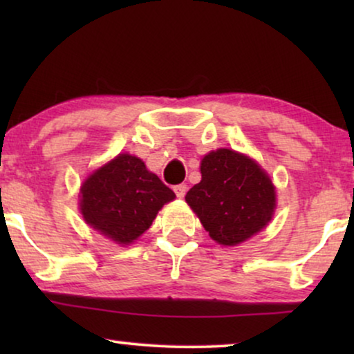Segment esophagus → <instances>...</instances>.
I'll use <instances>...</instances> for the list:
<instances>
[{
  "mask_svg": "<svg viewBox=\"0 0 354 354\" xmlns=\"http://www.w3.org/2000/svg\"><path fill=\"white\" fill-rule=\"evenodd\" d=\"M174 192H176V195L178 198H183V196H185V193H187V185H185V183H178V185L174 187Z\"/></svg>",
  "mask_w": 354,
  "mask_h": 354,
  "instance_id": "esophagus-1",
  "label": "esophagus"
}]
</instances>
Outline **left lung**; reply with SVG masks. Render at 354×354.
Segmentation results:
<instances>
[{"label":"left lung","instance_id":"obj_1","mask_svg":"<svg viewBox=\"0 0 354 354\" xmlns=\"http://www.w3.org/2000/svg\"><path fill=\"white\" fill-rule=\"evenodd\" d=\"M185 200L211 239L232 246L268 225L275 192L253 159L222 148L203 158L201 182L188 190Z\"/></svg>","mask_w":354,"mask_h":354}]
</instances>
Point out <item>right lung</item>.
I'll return each instance as SVG.
<instances>
[{
  "mask_svg": "<svg viewBox=\"0 0 354 354\" xmlns=\"http://www.w3.org/2000/svg\"><path fill=\"white\" fill-rule=\"evenodd\" d=\"M176 198L142 159L119 154L82 185L80 211L86 224L127 245L153 224L158 211Z\"/></svg>",
  "mask_w": 354,
  "mask_h": 354,
  "instance_id": "right-lung-1",
  "label": "right lung"
}]
</instances>
